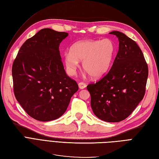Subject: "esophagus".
<instances>
[{
	"instance_id": "obj_1",
	"label": "esophagus",
	"mask_w": 159,
	"mask_h": 159,
	"mask_svg": "<svg viewBox=\"0 0 159 159\" xmlns=\"http://www.w3.org/2000/svg\"><path fill=\"white\" fill-rule=\"evenodd\" d=\"M78 86H79V88L80 89H83L86 88V84L84 82H80L78 84Z\"/></svg>"
}]
</instances>
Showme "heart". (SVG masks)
<instances>
[{
  "label": "heart",
  "mask_w": 159,
  "mask_h": 159,
  "mask_svg": "<svg viewBox=\"0 0 159 159\" xmlns=\"http://www.w3.org/2000/svg\"><path fill=\"white\" fill-rule=\"evenodd\" d=\"M115 52V45L109 39L81 40L72 45L70 52L64 54V62L68 71L73 74L79 61H82V68L91 78H99L109 70Z\"/></svg>",
  "instance_id": "obj_1"
}]
</instances>
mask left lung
Returning a JSON list of instances; mask_svg holds the SVG:
<instances>
[{
	"instance_id": "1",
	"label": "left lung",
	"mask_w": 159,
	"mask_h": 159,
	"mask_svg": "<svg viewBox=\"0 0 159 159\" xmlns=\"http://www.w3.org/2000/svg\"><path fill=\"white\" fill-rule=\"evenodd\" d=\"M119 51L107 74L87 86L93 112L102 121L115 123L128 117L143 99L148 66L137 43L119 31Z\"/></svg>"
}]
</instances>
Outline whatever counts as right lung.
<instances>
[{"label": "right lung", "instance_id": "obj_1", "mask_svg": "<svg viewBox=\"0 0 159 159\" xmlns=\"http://www.w3.org/2000/svg\"><path fill=\"white\" fill-rule=\"evenodd\" d=\"M68 33L44 28L28 39L12 65L14 93L32 118L50 121L60 117L78 90L67 75L59 46Z\"/></svg>", "mask_w": 159, "mask_h": 159}]
</instances>
